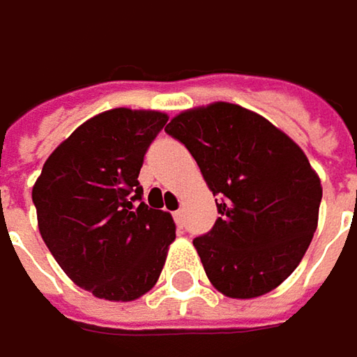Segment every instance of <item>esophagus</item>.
Segmentation results:
<instances>
[{"instance_id": "obj_1", "label": "esophagus", "mask_w": 357, "mask_h": 357, "mask_svg": "<svg viewBox=\"0 0 357 357\" xmlns=\"http://www.w3.org/2000/svg\"><path fill=\"white\" fill-rule=\"evenodd\" d=\"M172 217H174V223L181 227V225H183V219H185V211H183V208H178V211H174V213H172Z\"/></svg>"}]
</instances>
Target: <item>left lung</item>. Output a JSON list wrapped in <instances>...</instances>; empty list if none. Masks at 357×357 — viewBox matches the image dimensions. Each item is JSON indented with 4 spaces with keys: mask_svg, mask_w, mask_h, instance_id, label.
<instances>
[{
    "mask_svg": "<svg viewBox=\"0 0 357 357\" xmlns=\"http://www.w3.org/2000/svg\"><path fill=\"white\" fill-rule=\"evenodd\" d=\"M165 130L217 197L219 219L192 239L211 283L237 299L275 289L317 227L321 185L307 156L269 120L227 102L187 110Z\"/></svg>",
    "mask_w": 357,
    "mask_h": 357,
    "instance_id": "1",
    "label": "left lung"
}]
</instances>
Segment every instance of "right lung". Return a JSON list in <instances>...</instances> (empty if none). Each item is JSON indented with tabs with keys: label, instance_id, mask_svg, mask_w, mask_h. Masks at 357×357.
<instances>
[{
	"label": "right lung",
	"instance_id": "right-lung-1",
	"mask_svg": "<svg viewBox=\"0 0 357 357\" xmlns=\"http://www.w3.org/2000/svg\"><path fill=\"white\" fill-rule=\"evenodd\" d=\"M167 114L114 108L90 118L45 160L31 199L50 253L78 287L108 301L144 295L174 223L142 201L138 174Z\"/></svg>",
	"mask_w": 357,
	"mask_h": 357
}]
</instances>
